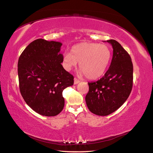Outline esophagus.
Listing matches in <instances>:
<instances>
[{
  "instance_id": "esophagus-1",
  "label": "esophagus",
  "mask_w": 153,
  "mask_h": 153,
  "mask_svg": "<svg viewBox=\"0 0 153 153\" xmlns=\"http://www.w3.org/2000/svg\"><path fill=\"white\" fill-rule=\"evenodd\" d=\"M79 82H80V81L78 79H77L76 77H75V78H74V84H75V85H76V84H77L78 83H79Z\"/></svg>"
}]
</instances>
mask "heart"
Listing matches in <instances>:
<instances>
[{"label":"heart","mask_w":153,"mask_h":153,"mask_svg":"<svg viewBox=\"0 0 153 153\" xmlns=\"http://www.w3.org/2000/svg\"><path fill=\"white\" fill-rule=\"evenodd\" d=\"M111 51L105 45L84 43L71 48V53H65L62 65L65 70L70 71L79 62L82 72L91 79H97L105 74L108 68Z\"/></svg>","instance_id":"heart-1"}]
</instances>
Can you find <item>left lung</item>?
Instances as JSON below:
<instances>
[{
  "mask_svg": "<svg viewBox=\"0 0 153 153\" xmlns=\"http://www.w3.org/2000/svg\"><path fill=\"white\" fill-rule=\"evenodd\" d=\"M110 66L102 78L88 83L85 101L89 110L98 116H107L121 106L130 95L133 86V64L131 57L122 45L114 39Z\"/></svg>",
  "mask_w": 153,
  "mask_h": 153,
  "instance_id": "1",
  "label": "left lung"
}]
</instances>
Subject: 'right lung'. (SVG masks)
<instances>
[{"label":"right lung","instance_id":"1","mask_svg":"<svg viewBox=\"0 0 153 153\" xmlns=\"http://www.w3.org/2000/svg\"><path fill=\"white\" fill-rule=\"evenodd\" d=\"M62 45L38 39L25 48L18 60L21 95L31 108L45 116H56L63 110V90L74 84V76L61 64Z\"/></svg>","mask_w":153,"mask_h":153}]
</instances>
